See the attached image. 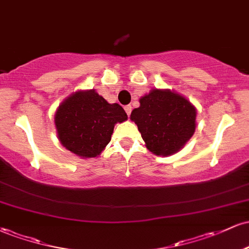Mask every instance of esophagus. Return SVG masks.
<instances>
[{
	"instance_id": "1",
	"label": "esophagus",
	"mask_w": 249,
	"mask_h": 249,
	"mask_svg": "<svg viewBox=\"0 0 249 249\" xmlns=\"http://www.w3.org/2000/svg\"><path fill=\"white\" fill-rule=\"evenodd\" d=\"M124 108H125V112L127 113V116H130L131 111H132V107H131V105H126V107H125Z\"/></svg>"
}]
</instances>
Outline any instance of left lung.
Returning a JSON list of instances; mask_svg holds the SVG:
<instances>
[{
	"label": "left lung",
	"instance_id": "left-lung-1",
	"mask_svg": "<svg viewBox=\"0 0 249 249\" xmlns=\"http://www.w3.org/2000/svg\"><path fill=\"white\" fill-rule=\"evenodd\" d=\"M139 103L130 118L152 153L164 157L177 153L193 136L196 110L185 97L167 89H153Z\"/></svg>",
	"mask_w": 249,
	"mask_h": 249
}]
</instances>
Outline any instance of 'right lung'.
<instances>
[{"label": "right lung", "instance_id": "obj_1", "mask_svg": "<svg viewBox=\"0 0 249 249\" xmlns=\"http://www.w3.org/2000/svg\"><path fill=\"white\" fill-rule=\"evenodd\" d=\"M127 119L121 105L108 103L95 90L77 91L59 105L55 125L59 142L81 158H95L111 141L117 123Z\"/></svg>", "mask_w": 249, "mask_h": 249}]
</instances>
